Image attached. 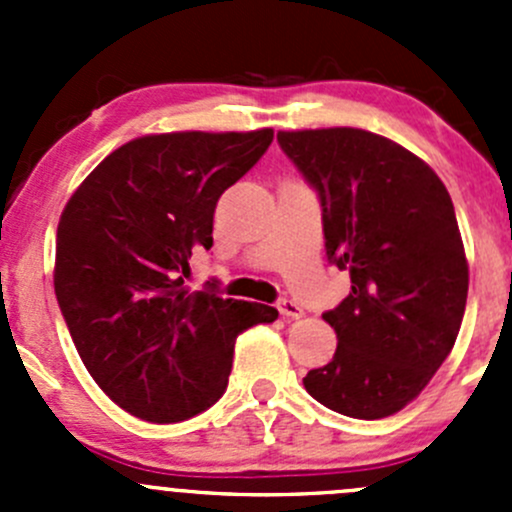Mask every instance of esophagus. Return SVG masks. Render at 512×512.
<instances>
[{"instance_id": "obj_1", "label": "esophagus", "mask_w": 512, "mask_h": 512, "mask_svg": "<svg viewBox=\"0 0 512 512\" xmlns=\"http://www.w3.org/2000/svg\"><path fill=\"white\" fill-rule=\"evenodd\" d=\"M277 309H280L282 317H287V319H302L304 317V309L299 307L297 302H292V299H282V302L277 304Z\"/></svg>"}]
</instances>
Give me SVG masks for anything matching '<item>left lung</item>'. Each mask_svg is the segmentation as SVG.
Here are the masks:
<instances>
[{"mask_svg": "<svg viewBox=\"0 0 512 512\" xmlns=\"http://www.w3.org/2000/svg\"><path fill=\"white\" fill-rule=\"evenodd\" d=\"M317 188L327 257L352 292L324 322L337 352L304 389L337 414L394 416L416 399L456 344L468 260L451 195L431 165L364 128L277 133Z\"/></svg>", "mask_w": 512, "mask_h": 512, "instance_id": "left-lung-1", "label": "left lung"}]
</instances>
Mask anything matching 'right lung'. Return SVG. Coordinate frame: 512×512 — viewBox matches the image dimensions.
<instances>
[{"label":"right lung","instance_id":"1","mask_svg":"<svg viewBox=\"0 0 512 512\" xmlns=\"http://www.w3.org/2000/svg\"><path fill=\"white\" fill-rule=\"evenodd\" d=\"M275 131L133 138L74 190L56 230L54 292L81 361L131 416L175 423L225 394L237 334L277 309L190 292L195 247H213L220 195Z\"/></svg>","mask_w":512,"mask_h":512}]
</instances>
